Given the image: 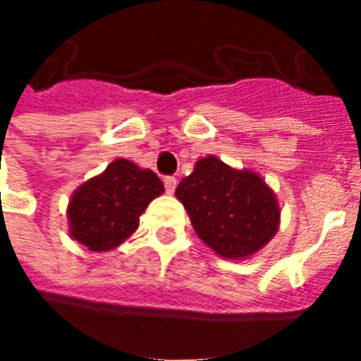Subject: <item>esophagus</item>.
Wrapping results in <instances>:
<instances>
[{"instance_id": "1", "label": "esophagus", "mask_w": 361, "mask_h": 361, "mask_svg": "<svg viewBox=\"0 0 361 361\" xmlns=\"http://www.w3.org/2000/svg\"><path fill=\"white\" fill-rule=\"evenodd\" d=\"M176 185H178V180H176L173 176H168V178H164L166 193H170V195H172L173 191H176Z\"/></svg>"}]
</instances>
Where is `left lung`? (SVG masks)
Wrapping results in <instances>:
<instances>
[{
	"label": "left lung",
	"instance_id": "8db88e82",
	"mask_svg": "<svg viewBox=\"0 0 361 361\" xmlns=\"http://www.w3.org/2000/svg\"><path fill=\"white\" fill-rule=\"evenodd\" d=\"M197 235L224 259H250L280 226V204L253 170H238L219 157L199 158L176 189Z\"/></svg>",
	"mask_w": 361,
	"mask_h": 361
}]
</instances>
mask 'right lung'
<instances>
[{"label":"right lung","instance_id":"1","mask_svg":"<svg viewBox=\"0 0 361 361\" xmlns=\"http://www.w3.org/2000/svg\"><path fill=\"white\" fill-rule=\"evenodd\" d=\"M164 185L149 168L116 158L79 188L67 204L69 235L90 251H110L139 228V216Z\"/></svg>","mask_w":361,"mask_h":361}]
</instances>
